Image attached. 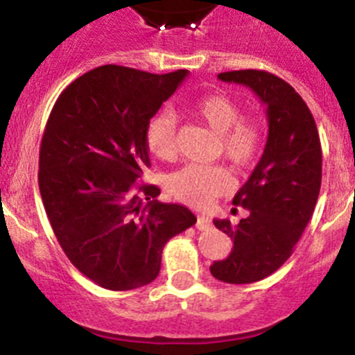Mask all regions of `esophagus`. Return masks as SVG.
Segmentation results:
<instances>
[{
  "mask_svg": "<svg viewBox=\"0 0 355 355\" xmlns=\"http://www.w3.org/2000/svg\"><path fill=\"white\" fill-rule=\"evenodd\" d=\"M196 227H198V230H209L211 228L209 216H206V214H200V216L198 218V223H196Z\"/></svg>",
  "mask_w": 355,
  "mask_h": 355,
  "instance_id": "obj_1",
  "label": "esophagus"
}]
</instances>
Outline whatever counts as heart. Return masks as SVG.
<instances>
[{"instance_id": "obj_1", "label": "heart", "mask_w": 355, "mask_h": 355, "mask_svg": "<svg viewBox=\"0 0 355 355\" xmlns=\"http://www.w3.org/2000/svg\"><path fill=\"white\" fill-rule=\"evenodd\" d=\"M196 116L220 135L221 153L235 166H249L264 142L263 125L254 116H241V106L223 92L202 96L194 105ZM146 144L153 155L171 159L177 151V120L170 111L156 114L146 128ZM230 185L220 166L187 164L168 177L166 187L175 199L194 207H206Z\"/></svg>"}]
</instances>
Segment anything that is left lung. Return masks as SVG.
I'll return each instance as SVG.
<instances>
[{"mask_svg":"<svg viewBox=\"0 0 355 355\" xmlns=\"http://www.w3.org/2000/svg\"><path fill=\"white\" fill-rule=\"evenodd\" d=\"M218 78L245 85L266 106V148L234 198L249 214L237 225L213 221L234 241V249L209 268L225 284H254L292 256L313 216L321 189V142L309 108L284 78L263 70L223 71Z\"/></svg>","mask_w":355,"mask_h":355,"instance_id":"8db88e82","label":"left lung"}]
</instances>
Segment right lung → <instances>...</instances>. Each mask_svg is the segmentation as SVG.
<instances>
[{"mask_svg": "<svg viewBox=\"0 0 355 355\" xmlns=\"http://www.w3.org/2000/svg\"><path fill=\"white\" fill-rule=\"evenodd\" d=\"M187 75L98 67L71 82L49 114L39 191L63 252L99 287L151 284L164 244L198 221L185 206L156 200V185L135 184L151 164L149 120Z\"/></svg>", "mask_w": 355, "mask_h": 355, "instance_id": "1", "label": "right lung"}]
</instances>
